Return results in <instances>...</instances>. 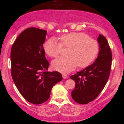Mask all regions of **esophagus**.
<instances>
[{
    "mask_svg": "<svg viewBox=\"0 0 124 124\" xmlns=\"http://www.w3.org/2000/svg\"><path fill=\"white\" fill-rule=\"evenodd\" d=\"M62 77H63V79H66L67 78H68V75H66V74H62Z\"/></svg>",
    "mask_w": 124,
    "mask_h": 124,
    "instance_id": "1",
    "label": "esophagus"
}]
</instances>
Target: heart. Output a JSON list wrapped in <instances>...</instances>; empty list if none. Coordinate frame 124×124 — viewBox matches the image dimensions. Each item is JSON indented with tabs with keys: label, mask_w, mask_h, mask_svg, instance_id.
<instances>
[{
	"label": "heart",
	"mask_w": 124,
	"mask_h": 124,
	"mask_svg": "<svg viewBox=\"0 0 124 124\" xmlns=\"http://www.w3.org/2000/svg\"><path fill=\"white\" fill-rule=\"evenodd\" d=\"M48 39L44 44V50L49 57L56 58L61 53L62 46L70 48L69 57H59L52 62V68L62 73H68L77 66L85 68L94 61L99 52V42L83 32H72L59 37Z\"/></svg>",
	"instance_id": "heart-1"
}]
</instances>
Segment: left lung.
Instances as JSON below:
<instances>
[{
	"mask_svg": "<svg viewBox=\"0 0 124 124\" xmlns=\"http://www.w3.org/2000/svg\"><path fill=\"white\" fill-rule=\"evenodd\" d=\"M97 41L100 49L95 62L70 77L76 83L72 92V97L81 104H88L97 97L106 86L110 74L112 53L108 42L101 34Z\"/></svg>",
	"mask_w": 124,
	"mask_h": 124,
	"instance_id": "left-lung-1",
	"label": "left lung"
}]
</instances>
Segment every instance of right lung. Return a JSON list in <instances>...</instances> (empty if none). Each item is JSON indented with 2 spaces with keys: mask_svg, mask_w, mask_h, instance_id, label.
I'll list each match as a JSON object with an SVG mask.
<instances>
[{
  "mask_svg": "<svg viewBox=\"0 0 124 124\" xmlns=\"http://www.w3.org/2000/svg\"><path fill=\"white\" fill-rule=\"evenodd\" d=\"M46 31L31 27L18 36L11 49V73L14 83L24 99L40 104L50 97L52 87L63 79L57 72H48L43 44Z\"/></svg>",
  "mask_w": 124,
  "mask_h": 124,
  "instance_id": "add662e5",
  "label": "right lung"
}]
</instances>
